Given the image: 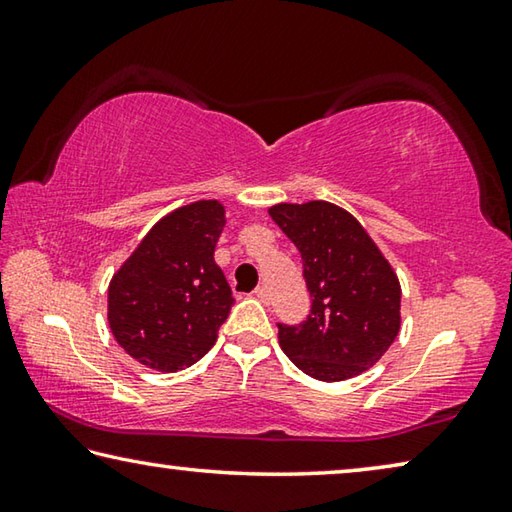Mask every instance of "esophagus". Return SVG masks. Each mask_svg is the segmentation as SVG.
<instances>
[{"label":"esophagus","instance_id":"34e87169","mask_svg":"<svg viewBox=\"0 0 512 512\" xmlns=\"http://www.w3.org/2000/svg\"><path fill=\"white\" fill-rule=\"evenodd\" d=\"M253 293H255V298H257V300L268 302V289H266V287H257Z\"/></svg>","mask_w":512,"mask_h":512}]
</instances>
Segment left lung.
Instances as JSON below:
<instances>
[{"label": "left lung", "instance_id": "obj_1", "mask_svg": "<svg viewBox=\"0 0 512 512\" xmlns=\"http://www.w3.org/2000/svg\"><path fill=\"white\" fill-rule=\"evenodd\" d=\"M271 219L300 250L311 311L300 325L277 323L284 354L320 381H343L384 357L400 332L402 289L350 212L327 201L273 205Z\"/></svg>", "mask_w": 512, "mask_h": 512}]
</instances>
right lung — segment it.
Returning <instances> with one entry per match:
<instances>
[{
	"label": "right lung",
	"instance_id": "right-lung-1",
	"mask_svg": "<svg viewBox=\"0 0 512 512\" xmlns=\"http://www.w3.org/2000/svg\"><path fill=\"white\" fill-rule=\"evenodd\" d=\"M223 225L219 201L178 207L153 225L112 275L108 323L135 361L176 372L194 366L216 343L235 305L214 262Z\"/></svg>",
	"mask_w": 512,
	"mask_h": 512
}]
</instances>
